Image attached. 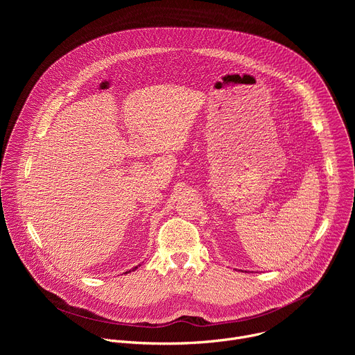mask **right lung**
Wrapping results in <instances>:
<instances>
[{"mask_svg":"<svg viewBox=\"0 0 355 355\" xmlns=\"http://www.w3.org/2000/svg\"><path fill=\"white\" fill-rule=\"evenodd\" d=\"M135 270H136V267H135V268H133V270H130V271H135ZM130 271H126V272H125V274H128V272H130Z\"/></svg>","mask_w":355,"mask_h":355,"instance_id":"right-lung-1","label":"right lung"}]
</instances>
